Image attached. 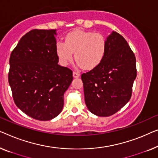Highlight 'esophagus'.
<instances>
[{"label": "esophagus", "mask_w": 158, "mask_h": 158, "mask_svg": "<svg viewBox=\"0 0 158 158\" xmlns=\"http://www.w3.org/2000/svg\"><path fill=\"white\" fill-rule=\"evenodd\" d=\"M73 75L74 77H79L80 75H81V74H80L78 72L73 71Z\"/></svg>", "instance_id": "34e87169"}]
</instances>
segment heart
Wrapping results in <instances>:
<instances>
[{
	"label": "heart",
	"mask_w": 158,
	"mask_h": 158,
	"mask_svg": "<svg viewBox=\"0 0 158 158\" xmlns=\"http://www.w3.org/2000/svg\"><path fill=\"white\" fill-rule=\"evenodd\" d=\"M107 43L102 34L82 30H74L65 37V43L58 41L56 51L59 62L67 66L75 58L80 67L91 70L103 60Z\"/></svg>",
	"instance_id": "obj_1"
}]
</instances>
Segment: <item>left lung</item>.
I'll list each match as a JSON object with an SVG mask.
<instances>
[{
	"instance_id": "obj_1",
	"label": "left lung",
	"mask_w": 158,
	"mask_h": 158,
	"mask_svg": "<svg viewBox=\"0 0 158 158\" xmlns=\"http://www.w3.org/2000/svg\"><path fill=\"white\" fill-rule=\"evenodd\" d=\"M107 43L102 62L81 75L86 106L101 117L113 115L129 101L137 75L135 56L125 38L113 31Z\"/></svg>"
}]
</instances>
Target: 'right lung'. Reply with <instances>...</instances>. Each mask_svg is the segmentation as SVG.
Returning <instances> with one entry per match:
<instances>
[{
  "label": "right lung",
  "mask_w": 158,
  "mask_h": 158,
  "mask_svg": "<svg viewBox=\"0 0 158 158\" xmlns=\"http://www.w3.org/2000/svg\"><path fill=\"white\" fill-rule=\"evenodd\" d=\"M56 30L33 29L10 54L8 82L15 105L35 120L46 121L62 111L73 71L58 65Z\"/></svg>",
  "instance_id": "1"
}]
</instances>
